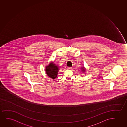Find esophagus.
<instances>
[{
	"mask_svg": "<svg viewBox=\"0 0 127 127\" xmlns=\"http://www.w3.org/2000/svg\"><path fill=\"white\" fill-rule=\"evenodd\" d=\"M66 69H71V67H67V66H66Z\"/></svg>",
	"mask_w": 127,
	"mask_h": 127,
	"instance_id": "34e87169",
	"label": "esophagus"
}]
</instances>
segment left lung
<instances>
[{
  "mask_svg": "<svg viewBox=\"0 0 127 127\" xmlns=\"http://www.w3.org/2000/svg\"><path fill=\"white\" fill-rule=\"evenodd\" d=\"M81 69H82L81 70H82L83 72H84V71H85V69H84V68H81Z\"/></svg>",
  "mask_w": 127,
  "mask_h": 127,
  "instance_id": "left-lung-1",
  "label": "left lung"
}]
</instances>
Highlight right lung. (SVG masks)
Listing matches in <instances>:
<instances>
[{
	"label": "right lung",
	"mask_w": 127,
	"mask_h": 127,
	"mask_svg": "<svg viewBox=\"0 0 127 127\" xmlns=\"http://www.w3.org/2000/svg\"><path fill=\"white\" fill-rule=\"evenodd\" d=\"M59 68L54 63H51L46 68V74L49 77L55 79L57 76Z\"/></svg>",
	"instance_id": "obj_1"
}]
</instances>
